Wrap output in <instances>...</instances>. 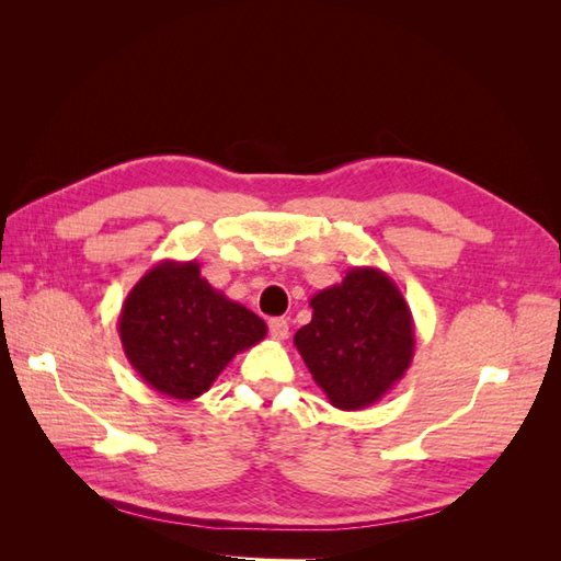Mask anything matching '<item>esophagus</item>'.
<instances>
[{
    "instance_id": "obj_1",
    "label": "esophagus",
    "mask_w": 561,
    "mask_h": 561,
    "mask_svg": "<svg viewBox=\"0 0 561 561\" xmlns=\"http://www.w3.org/2000/svg\"><path fill=\"white\" fill-rule=\"evenodd\" d=\"M268 332L274 339H287V334H290V325H287L285 318H271L268 320Z\"/></svg>"
}]
</instances>
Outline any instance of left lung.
<instances>
[{
    "label": "left lung",
    "mask_w": 561,
    "mask_h": 561,
    "mask_svg": "<svg viewBox=\"0 0 561 561\" xmlns=\"http://www.w3.org/2000/svg\"><path fill=\"white\" fill-rule=\"evenodd\" d=\"M313 318L295 346L313 381L336 410L379 402L414 358L412 311L393 278L375 266H353L342 283L311 297Z\"/></svg>",
    "instance_id": "obj_1"
}]
</instances>
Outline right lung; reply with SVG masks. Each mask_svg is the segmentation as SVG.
<instances>
[{
    "mask_svg": "<svg viewBox=\"0 0 561 561\" xmlns=\"http://www.w3.org/2000/svg\"><path fill=\"white\" fill-rule=\"evenodd\" d=\"M118 336L142 381L175 400L206 393L236 353L266 336V322L201 276L196 260H163L133 285Z\"/></svg>",
    "mask_w": 561,
    "mask_h": 561,
    "instance_id": "right-lung-1",
    "label": "right lung"
}]
</instances>
